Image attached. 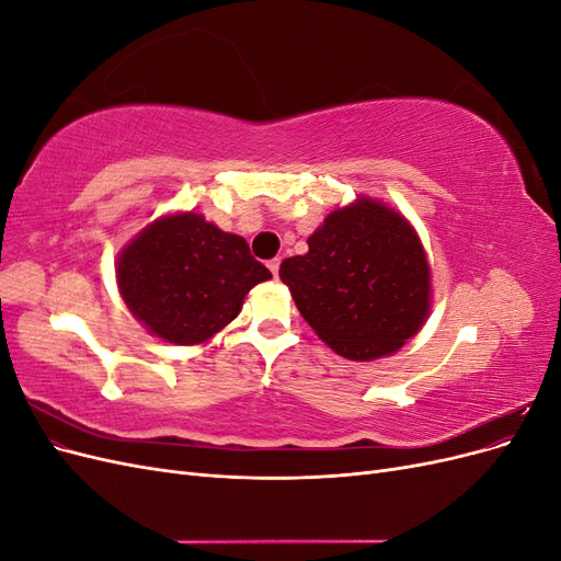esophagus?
<instances>
[{
    "instance_id": "obj_1",
    "label": "esophagus",
    "mask_w": 561,
    "mask_h": 561,
    "mask_svg": "<svg viewBox=\"0 0 561 561\" xmlns=\"http://www.w3.org/2000/svg\"><path fill=\"white\" fill-rule=\"evenodd\" d=\"M268 271H271V274H274V278H278V268H280V260L276 257V260H268Z\"/></svg>"
}]
</instances>
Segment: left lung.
<instances>
[{"mask_svg":"<svg viewBox=\"0 0 561 561\" xmlns=\"http://www.w3.org/2000/svg\"><path fill=\"white\" fill-rule=\"evenodd\" d=\"M280 264L299 313L334 353L369 363L393 355L433 307L431 264L416 229L388 203L358 196Z\"/></svg>","mask_w":561,"mask_h":561,"instance_id":"1","label":"left lung"}]
</instances>
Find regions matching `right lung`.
Listing matches in <instances>:
<instances>
[{
	"label": "right lung",
	"instance_id": "1",
	"mask_svg": "<svg viewBox=\"0 0 561 561\" xmlns=\"http://www.w3.org/2000/svg\"><path fill=\"white\" fill-rule=\"evenodd\" d=\"M271 271L243 236L194 210L157 217L118 250L116 285L140 325L175 346H198L241 313Z\"/></svg>",
	"mask_w": 561,
	"mask_h": 561
}]
</instances>
